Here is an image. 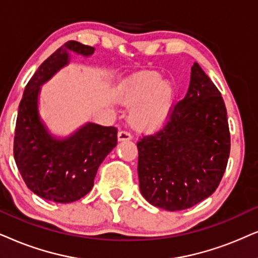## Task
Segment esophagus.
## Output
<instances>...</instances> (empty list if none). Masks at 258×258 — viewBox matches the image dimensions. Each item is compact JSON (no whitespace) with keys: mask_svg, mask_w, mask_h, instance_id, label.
Segmentation results:
<instances>
[{"mask_svg":"<svg viewBox=\"0 0 258 258\" xmlns=\"http://www.w3.org/2000/svg\"><path fill=\"white\" fill-rule=\"evenodd\" d=\"M131 139H132V136L130 135L128 132L120 131L118 133V140H119V142H126V140H131Z\"/></svg>","mask_w":258,"mask_h":258,"instance_id":"obj_1","label":"esophagus"}]
</instances>
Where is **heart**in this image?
<instances>
[{
	"label": "heart",
	"instance_id": "obj_1",
	"mask_svg": "<svg viewBox=\"0 0 258 258\" xmlns=\"http://www.w3.org/2000/svg\"><path fill=\"white\" fill-rule=\"evenodd\" d=\"M114 97L123 106L133 107L130 122L139 130L158 128L170 115L175 88L153 71H144L125 78L116 86Z\"/></svg>",
	"mask_w": 258,
	"mask_h": 258
}]
</instances>
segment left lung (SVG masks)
<instances>
[{"label": "left lung", "instance_id": "obj_1", "mask_svg": "<svg viewBox=\"0 0 258 258\" xmlns=\"http://www.w3.org/2000/svg\"><path fill=\"white\" fill-rule=\"evenodd\" d=\"M230 145L220 91L194 63L187 94L174 107L170 121L137 144L140 193L165 211L193 207L219 185Z\"/></svg>", "mask_w": 258, "mask_h": 258}]
</instances>
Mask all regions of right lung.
<instances>
[{
	"label": "right lung",
	"mask_w": 258,
	"mask_h": 258,
	"mask_svg": "<svg viewBox=\"0 0 258 258\" xmlns=\"http://www.w3.org/2000/svg\"><path fill=\"white\" fill-rule=\"evenodd\" d=\"M95 48L68 41L42 63L25 88L15 126L14 158L25 183L47 201L70 204L89 193L100 164L116 146L115 127L86 122L68 136L52 133L39 109L41 87L68 67L71 53Z\"/></svg>",
	"instance_id": "right-lung-1"
}]
</instances>
